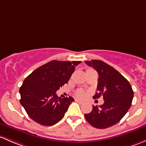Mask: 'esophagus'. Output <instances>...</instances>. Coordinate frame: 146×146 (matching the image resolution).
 I'll return each instance as SVG.
<instances>
[{"label":"esophagus","mask_w":146,"mask_h":146,"mask_svg":"<svg viewBox=\"0 0 146 146\" xmlns=\"http://www.w3.org/2000/svg\"><path fill=\"white\" fill-rule=\"evenodd\" d=\"M76 102H78V104H83L84 103H85L83 101L79 100V99H76Z\"/></svg>","instance_id":"1"}]
</instances>
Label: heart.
Listing matches in <instances>:
<instances>
[{"label":"heart","instance_id":"heart-1","mask_svg":"<svg viewBox=\"0 0 146 146\" xmlns=\"http://www.w3.org/2000/svg\"><path fill=\"white\" fill-rule=\"evenodd\" d=\"M77 96H78L79 98H83L85 97V92L84 91H82V90H80V91H78L77 92Z\"/></svg>","mask_w":146,"mask_h":146}]
</instances>
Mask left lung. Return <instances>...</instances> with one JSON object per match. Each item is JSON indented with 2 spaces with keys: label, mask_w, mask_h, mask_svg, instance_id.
I'll use <instances>...</instances> for the list:
<instances>
[{
  "label": "left lung",
  "mask_w": 146,
  "mask_h": 146,
  "mask_svg": "<svg viewBox=\"0 0 146 146\" xmlns=\"http://www.w3.org/2000/svg\"><path fill=\"white\" fill-rule=\"evenodd\" d=\"M99 74L97 91L93 96L102 95L103 105L94 106L91 113L85 114L87 122L97 129H106L121 120L131 107L134 92L129 82L117 70L101 60L85 61Z\"/></svg>",
  "instance_id": "8db88e82"
}]
</instances>
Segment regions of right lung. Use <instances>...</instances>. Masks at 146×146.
Masks as SVG:
<instances>
[{
    "label": "right lung",
    "mask_w": 146,
    "mask_h": 146,
    "mask_svg": "<svg viewBox=\"0 0 146 146\" xmlns=\"http://www.w3.org/2000/svg\"><path fill=\"white\" fill-rule=\"evenodd\" d=\"M81 61L53 60L41 66L24 80L19 89L20 104L33 121L52 126L64 117L74 99L59 97L56 92L68 83Z\"/></svg>",
    "instance_id": "right-lung-1"
}]
</instances>
